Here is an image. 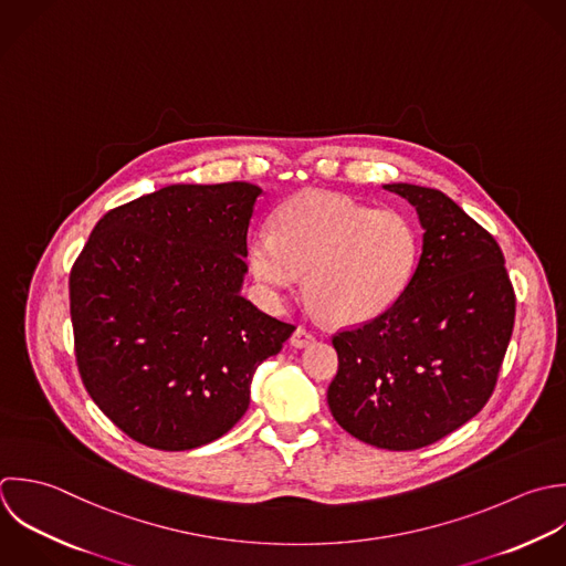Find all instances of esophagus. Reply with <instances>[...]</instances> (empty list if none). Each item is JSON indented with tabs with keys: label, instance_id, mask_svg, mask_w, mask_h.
Here are the masks:
<instances>
[{
	"label": "esophagus",
	"instance_id": "34e87169",
	"mask_svg": "<svg viewBox=\"0 0 566 566\" xmlns=\"http://www.w3.org/2000/svg\"><path fill=\"white\" fill-rule=\"evenodd\" d=\"M315 344V337L306 331V328H295V333L291 335V346L293 348H308V346H313Z\"/></svg>",
	"mask_w": 566,
	"mask_h": 566
}]
</instances>
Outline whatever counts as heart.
<instances>
[{
  "label": "heart",
  "mask_w": 566,
  "mask_h": 566,
  "mask_svg": "<svg viewBox=\"0 0 566 566\" xmlns=\"http://www.w3.org/2000/svg\"><path fill=\"white\" fill-rule=\"evenodd\" d=\"M421 258L417 222L333 191H302L273 216V233L249 238L247 262L277 304L297 289L331 324L357 326L390 311L412 284Z\"/></svg>",
  "instance_id": "heart-1"
}]
</instances>
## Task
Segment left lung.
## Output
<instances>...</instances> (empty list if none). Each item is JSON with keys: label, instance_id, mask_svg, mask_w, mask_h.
Listing matches in <instances>:
<instances>
[{"label": "left lung", "instance_id": "left-lung-1", "mask_svg": "<svg viewBox=\"0 0 566 566\" xmlns=\"http://www.w3.org/2000/svg\"><path fill=\"white\" fill-rule=\"evenodd\" d=\"M423 227L417 273L381 317L333 337L335 421L381 450H419L490 401L516 317V295L494 240L439 189L392 182Z\"/></svg>", "mask_w": 566, "mask_h": 566}]
</instances>
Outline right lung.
<instances>
[{
	"label": "right lung",
	"mask_w": 566,
	"mask_h": 566,
	"mask_svg": "<svg viewBox=\"0 0 566 566\" xmlns=\"http://www.w3.org/2000/svg\"><path fill=\"white\" fill-rule=\"evenodd\" d=\"M251 182L169 185L107 211L70 273L85 390L129 439L207 446L247 412L258 366L295 331L247 297Z\"/></svg>",
	"instance_id": "right-lung-1"
}]
</instances>
